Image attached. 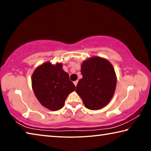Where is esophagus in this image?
Here are the masks:
<instances>
[{
  "label": "esophagus",
  "instance_id": "1",
  "mask_svg": "<svg viewBox=\"0 0 151 151\" xmlns=\"http://www.w3.org/2000/svg\"><path fill=\"white\" fill-rule=\"evenodd\" d=\"M77 83H78V81H76L74 82V85H75V86H76V85H77Z\"/></svg>",
  "mask_w": 151,
  "mask_h": 151
}]
</instances>
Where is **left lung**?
Returning <instances> with one entry per match:
<instances>
[{
	"label": "left lung",
	"mask_w": 151,
	"mask_h": 151,
	"mask_svg": "<svg viewBox=\"0 0 151 151\" xmlns=\"http://www.w3.org/2000/svg\"><path fill=\"white\" fill-rule=\"evenodd\" d=\"M83 78L76 85V92L86 108H103L112 98L116 85V76L111 63L99 57L84 60L81 65Z\"/></svg>",
	"instance_id": "left-lung-1"
}]
</instances>
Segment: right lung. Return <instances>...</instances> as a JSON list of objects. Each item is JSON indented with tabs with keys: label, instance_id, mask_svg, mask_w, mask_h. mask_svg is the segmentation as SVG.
Returning <instances> with one entry per match:
<instances>
[{
	"label": "right lung",
	"instance_id": "right-lung-1",
	"mask_svg": "<svg viewBox=\"0 0 151 151\" xmlns=\"http://www.w3.org/2000/svg\"><path fill=\"white\" fill-rule=\"evenodd\" d=\"M32 88L43 106L55 111L63 108L66 97L75 90L63 64L47 62L36 68L32 75Z\"/></svg>",
	"mask_w": 151,
	"mask_h": 151
}]
</instances>
